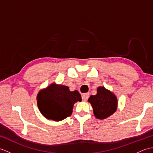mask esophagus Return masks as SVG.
<instances>
[{
    "instance_id": "1",
    "label": "esophagus",
    "mask_w": 153,
    "mask_h": 153,
    "mask_svg": "<svg viewBox=\"0 0 153 153\" xmlns=\"http://www.w3.org/2000/svg\"><path fill=\"white\" fill-rule=\"evenodd\" d=\"M89 93H84L82 95V100L83 101H87V99H89Z\"/></svg>"
}]
</instances>
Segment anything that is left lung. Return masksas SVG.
<instances>
[{"instance_id": "obj_1", "label": "left lung", "mask_w": 153, "mask_h": 153, "mask_svg": "<svg viewBox=\"0 0 153 153\" xmlns=\"http://www.w3.org/2000/svg\"><path fill=\"white\" fill-rule=\"evenodd\" d=\"M97 91V95L90 96L88 102L93 107L96 118L105 119L116 112L118 100L114 94L104 87H99Z\"/></svg>"}]
</instances>
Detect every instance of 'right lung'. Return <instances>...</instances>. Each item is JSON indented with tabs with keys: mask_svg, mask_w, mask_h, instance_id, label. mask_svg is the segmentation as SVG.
<instances>
[{
	"mask_svg": "<svg viewBox=\"0 0 153 153\" xmlns=\"http://www.w3.org/2000/svg\"><path fill=\"white\" fill-rule=\"evenodd\" d=\"M37 106L45 118L54 121H61L71 116L74 104L82 101L77 90L70 91L69 87L52 83L39 92Z\"/></svg>",
	"mask_w": 153,
	"mask_h": 153,
	"instance_id": "add662e5",
	"label": "right lung"
}]
</instances>
